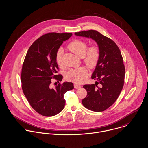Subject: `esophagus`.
Segmentation results:
<instances>
[{
  "instance_id": "1",
  "label": "esophagus",
  "mask_w": 148,
  "mask_h": 148,
  "mask_svg": "<svg viewBox=\"0 0 148 148\" xmlns=\"http://www.w3.org/2000/svg\"><path fill=\"white\" fill-rule=\"evenodd\" d=\"M81 87V86L80 85H77V84H74V88L75 89H79Z\"/></svg>"
}]
</instances>
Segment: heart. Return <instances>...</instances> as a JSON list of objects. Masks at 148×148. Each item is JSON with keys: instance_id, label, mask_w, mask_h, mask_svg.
<instances>
[{"instance_id": "obj_1", "label": "heart", "mask_w": 148, "mask_h": 148, "mask_svg": "<svg viewBox=\"0 0 148 148\" xmlns=\"http://www.w3.org/2000/svg\"><path fill=\"white\" fill-rule=\"evenodd\" d=\"M68 48L77 56L83 58L84 62L88 67L92 68L96 66L99 58V51L96 46H90L87 50V45L85 42L75 40L69 43ZM63 52V49L59 48L56 53V61L59 66L62 65ZM87 77V70L84 67L72 69L68 72L66 75V77L68 80L76 84L82 83L86 79Z\"/></svg>"}]
</instances>
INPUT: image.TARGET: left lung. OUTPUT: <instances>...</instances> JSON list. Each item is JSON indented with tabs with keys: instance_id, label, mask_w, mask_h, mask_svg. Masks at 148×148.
<instances>
[{
	"instance_id": "8db88e82",
	"label": "left lung",
	"mask_w": 148,
	"mask_h": 148,
	"mask_svg": "<svg viewBox=\"0 0 148 148\" xmlns=\"http://www.w3.org/2000/svg\"><path fill=\"white\" fill-rule=\"evenodd\" d=\"M75 35L90 38L98 45L99 58L91 77L97 81L83 86L87 95L82 103L90 110L103 111L114 103L123 87L125 68L121 51L113 40L98 31H81Z\"/></svg>"
}]
</instances>
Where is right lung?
Listing matches in <instances>:
<instances>
[{
    "instance_id": "right-lung-1",
    "label": "right lung",
    "mask_w": 148,
    "mask_h": 148,
    "mask_svg": "<svg viewBox=\"0 0 148 148\" xmlns=\"http://www.w3.org/2000/svg\"><path fill=\"white\" fill-rule=\"evenodd\" d=\"M72 33H47L37 39L29 47L22 68V89L32 108L40 115L52 116L64 108V94L73 89L71 82L60 83L53 88V78L61 81L63 76L56 75L59 69L56 61L58 50Z\"/></svg>"
}]
</instances>
